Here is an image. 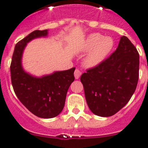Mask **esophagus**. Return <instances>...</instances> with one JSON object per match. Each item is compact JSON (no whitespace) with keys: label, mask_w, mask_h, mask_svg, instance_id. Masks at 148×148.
Here are the masks:
<instances>
[{"label":"esophagus","mask_w":148,"mask_h":148,"mask_svg":"<svg viewBox=\"0 0 148 148\" xmlns=\"http://www.w3.org/2000/svg\"><path fill=\"white\" fill-rule=\"evenodd\" d=\"M81 76V71H79V69H75V71H74V77H75V79H79V77Z\"/></svg>","instance_id":"obj_1"}]
</instances>
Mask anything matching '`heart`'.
Here are the masks:
<instances>
[{"mask_svg": "<svg viewBox=\"0 0 148 148\" xmlns=\"http://www.w3.org/2000/svg\"><path fill=\"white\" fill-rule=\"evenodd\" d=\"M113 47L112 39L103 37L100 34H92L87 38L82 46L84 52L91 50L85 59L84 64L87 67H92L100 63L111 51Z\"/></svg>", "mask_w": 148, "mask_h": 148, "instance_id": "obj_1", "label": "heart"}]
</instances>
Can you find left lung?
I'll return each instance as SVG.
<instances>
[{
  "instance_id": "8db88e82",
  "label": "left lung",
  "mask_w": 148,
  "mask_h": 148,
  "mask_svg": "<svg viewBox=\"0 0 148 148\" xmlns=\"http://www.w3.org/2000/svg\"><path fill=\"white\" fill-rule=\"evenodd\" d=\"M139 69V52L123 36L114 52L81 76L91 112L101 117H110L120 111L134 93Z\"/></svg>"
}]
</instances>
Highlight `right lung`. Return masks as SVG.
<instances>
[{
    "label": "right lung",
    "instance_id": "1",
    "mask_svg": "<svg viewBox=\"0 0 148 148\" xmlns=\"http://www.w3.org/2000/svg\"><path fill=\"white\" fill-rule=\"evenodd\" d=\"M47 35V30H34L16 43L10 66L11 79L15 94L23 105L41 118L58 115L64 107L66 93L74 82L75 68L56 71L37 78L25 72L21 65L23 49L30 40Z\"/></svg>",
    "mask_w": 148,
    "mask_h": 148
}]
</instances>
